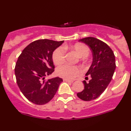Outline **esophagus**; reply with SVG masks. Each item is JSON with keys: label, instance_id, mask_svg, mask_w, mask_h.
Wrapping results in <instances>:
<instances>
[{"label": "esophagus", "instance_id": "esophagus-1", "mask_svg": "<svg viewBox=\"0 0 131 131\" xmlns=\"http://www.w3.org/2000/svg\"><path fill=\"white\" fill-rule=\"evenodd\" d=\"M63 81H64V82H70V83H73V81L68 80V79H63Z\"/></svg>", "mask_w": 131, "mask_h": 131}]
</instances>
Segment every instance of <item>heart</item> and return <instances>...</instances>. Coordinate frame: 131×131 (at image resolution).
Masks as SVG:
<instances>
[{"label":"heart","instance_id":"b5f03b06","mask_svg":"<svg viewBox=\"0 0 131 131\" xmlns=\"http://www.w3.org/2000/svg\"><path fill=\"white\" fill-rule=\"evenodd\" d=\"M67 48V47H64ZM78 56L80 58H84L89 56L90 53L89 49L88 46L82 43H76L74 46L71 47ZM65 57V52L63 47H58L53 52L52 55V59L54 63L56 64H60L63 63ZM82 70L81 68L77 66H70L68 64H63L58 67L56 70V74L60 77L72 80L75 77L79 76L82 74Z\"/></svg>","mask_w":131,"mask_h":131}]
</instances>
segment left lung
<instances>
[{
	"label": "left lung",
	"instance_id": "left-lung-1",
	"mask_svg": "<svg viewBox=\"0 0 131 131\" xmlns=\"http://www.w3.org/2000/svg\"><path fill=\"white\" fill-rule=\"evenodd\" d=\"M79 41L89 47L93 60L85 74V76H91V80L89 82L82 81L84 89L78 92L77 96L82 100L91 101L100 97L112 81L116 68L115 57L111 48L98 39L88 37Z\"/></svg>",
	"mask_w": 131,
	"mask_h": 131
}]
</instances>
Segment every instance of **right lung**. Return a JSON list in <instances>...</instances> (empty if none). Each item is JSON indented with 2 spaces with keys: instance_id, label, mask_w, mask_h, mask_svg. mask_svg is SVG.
<instances>
[{
  "instance_id": "obj_1",
  "label": "right lung",
  "mask_w": 131,
  "mask_h": 131,
  "mask_svg": "<svg viewBox=\"0 0 131 131\" xmlns=\"http://www.w3.org/2000/svg\"><path fill=\"white\" fill-rule=\"evenodd\" d=\"M63 42L36 40L25 47L18 58L15 68L16 82L22 94L32 103L44 105L50 102L63 81L59 77L44 79L54 71L53 52Z\"/></svg>"
}]
</instances>
